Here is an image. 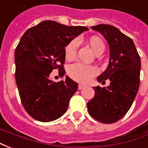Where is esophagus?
I'll return each mask as SVG.
<instances>
[{"mask_svg": "<svg viewBox=\"0 0 148 148\" xmlns=\"http://www.w3.org/2000/svg\"><path fill=\"white\" fill-rule=\"evenodd\" d=\"M85 86L84 85H82V84H79L78 85V90H82V89H83Z\"/></svg>", "mask_w": 148, "mask_h": 148, "instance_id": "obj_1", "label": "esophagus"}]
</instances>
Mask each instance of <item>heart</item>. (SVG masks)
<instances>
[{
    "label": "heart",
    "instance_id": "obj_1",
    "mask_svg": "<svg viewBox=\"0 0 148 148\" xmlns=\"http://www.w3.org/2000/svg\"><path fill=\"white\" fill-rule=\"evenodd\" d=\"M88 43L97 55H101L106 49V46L102 39L96 36L90 37L88 39ZM77 47L78 41L76 39L71 40L65 47V57L67 60H72L75 58ZM67 72L69 76L73 80L80 83H87L93 77L97 74L98 70L94 66L76 62L68 67Z\"/></svg>",
    "mask_w": 148,
    "mask_h": 148
}]
</instances>
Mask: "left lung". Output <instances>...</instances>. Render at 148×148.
Returning <instances> with one entry per match:
<instances>
[{
	"instance_id": "8db88e82",
	"label": "left lung",
	"mask_w": 148,
	"mask_h": 148,
	"mask_svg": "<svg viewBox=\"0 0 148 148\" xmlns=\"http://www.w3.org/2000/svg\"><path fill=\"white\" fill-rule=\"evenodd\" d=\"M109 43L110 58L108 67L97 77L99 82L109 79L107 88L95 86L93 98L87 103L89 113L104 124H112L129 110L140 86V57L132 39L116 27L99 24L91 27Z\"/></svg>"
}]
</instances>
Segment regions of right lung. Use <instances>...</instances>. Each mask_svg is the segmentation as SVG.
<instances>
[{"label": "right lung", "instance_id": "add662e5", "mask_svg": "<svg viewBox=\"0 0 148 148\" xmlns=\"http://www.w3.org/2000/svg\"><path fill=\"white\" fill-rule=\"evenodd\" d=\"M87 30L83 26L45 21L27 29L21 37L15 51V77L22 105L34 119L55 121L67 110L77 83L68 76L65 81L54 82L49 76L55 69L64 76L65 47Z\"/></svg>", "mask_w": 148, "mask_h": 148}]
</instances>
